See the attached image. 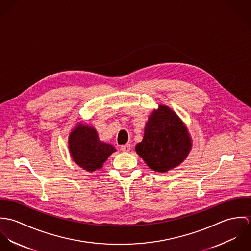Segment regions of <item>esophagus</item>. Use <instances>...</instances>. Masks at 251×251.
<instances>
[{
  "label": "esophagus",
  "instance_id": "34e87169",
  "mask_svg": "<svg viewBox=\"0 0 251 251\" xmlns=\"http://www.w3.org/2000/svg\"><path fill=\"white\" fill-rule=\"evenodd\" d=\"M131 150V145L130 144H126L121 146V151L124 152H128Z\"/></svg>",
  "mask_w": 251,
  "mask_h": 251
}]
</instances>
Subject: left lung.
Segmentation results:
<instances>
[{
  "label": "left lung",
  "instance_id": "left-lung-1",
  "mask_svg": "<svg viewBox=\"0 0 251 251\" xmlns=\"http://www.w3.org/2000/svg\"><path fill=\"white\" fill-rule=\"evenodd\" d=\"M191 148L192 139L184 123L171 108L160 104L149 116L143 140L135 151L151 170L165 173L183 162Z\"/></svg>",
  "mask_w": 251,
  "mask_h": 251
}]
</instances>
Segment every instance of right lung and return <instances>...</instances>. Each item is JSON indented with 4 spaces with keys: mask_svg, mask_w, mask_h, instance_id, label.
I'll return each instance as SVG.
<instances>
[{
    "mask_svg": "<svg viewBox=\"0 0 251 251\" xmlns=\"http://www.w3.org/2000/svg\"><path fill=\"white\" fill-rule=\"evenodd\" d=\"M69 151L78 166L94 172L101 169L108 157L117 150L111 144L100 141L94 126L78 122L69 135Z\"/></svg>",
    "mask_w": 251,
    "mask_h": 251,
    "instance_id": "right-lung-1",
    "label": "right lung"
}]
</instances>
